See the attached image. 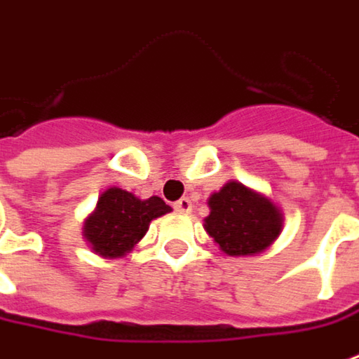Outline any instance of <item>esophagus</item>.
Instances as JSON below:
<instances>
[{
    "mask_svg": "<svg viewBox=\"0 0 359 359\" xmlns=\"http://www.w3.org/2000/svg\"><path fill=\"white\" fill-rule=\"evenodd\" d=\"M175 211H180V213H189L191 211V201L187 199V197H182L180 201H175L174 203Z\"/></svg>",
    "mask_w": 359,
    "mask_h": 359,
    "instance_id": "1",
    "label": "esophagus"
}]
</instances>
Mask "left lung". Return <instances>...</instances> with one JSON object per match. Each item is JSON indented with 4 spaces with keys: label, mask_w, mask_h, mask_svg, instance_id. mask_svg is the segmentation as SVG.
Segmentation results:
<instances>
[{
    "label": "left lung",
    "mask_w": 359,
    "mask_h": 359,
    "mask_svg": "<svg viewBox=\"0 0 359 359\" xmlns=\"http://www.w3.org/2000/svg\"><path fill=\"white\" fill-rule=\"evenodd\" d=\"M211 213L205 231L231 257L255 255L275 241L283 227L278 209L261 194L239 182H229L209 197Z\"/></svg>",
    "instance_id": "obj_1"
}]
</instances>
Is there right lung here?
I'll list each match as a JSON object with an SVG mask.
<instances>
[{
    "label": "right lung",
    "instance_id": "add662e5",
    "mask_svg": "<svg viewBox=\"0 0 359 359\" xmlns=\"http://www.w3.org/2000/svg\"><path fill=\"white\" fill-rule=\"evenodd\" d=\"M170 211L172 208L160 197L138 199L120 187H110L98 199L95 213L84 221V237L96 255L116 259L132 251L146 235L151 219Z\"/></svg>",
    "mask_w": 359,
    "mask_h": 359
}]
</instances>
